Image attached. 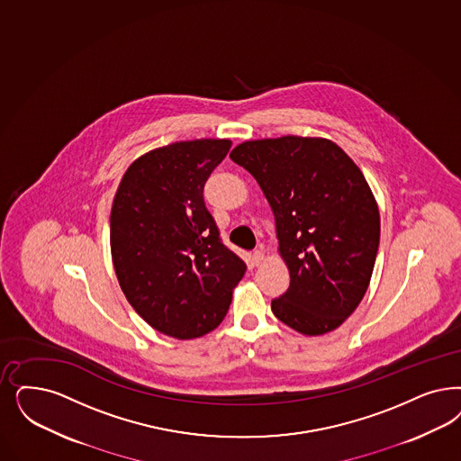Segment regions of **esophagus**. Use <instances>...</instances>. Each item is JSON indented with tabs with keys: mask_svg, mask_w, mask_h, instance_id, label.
Here are the masks:
<instances>
[{
	"mask_svg": "<svg viewBox=\"0 0 461 461\" xmlns=\"http://www.w3.org/2000/svg\"><path fill=\"white\" fill-rule=\"evenodd\" d=\"M262 262H264V252H262V249H258L252 254V266H260Z\"/></svg>",
	"mask_w": 461,
	"mask_h": 461,
	"instance_id": "obj_1",
	"label": "esophagus"
}]
</instances>
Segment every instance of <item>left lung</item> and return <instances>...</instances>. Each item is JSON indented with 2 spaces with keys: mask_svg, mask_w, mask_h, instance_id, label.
<instances>
[{
  "mask_svg": "<svg viewBox=\"0 0 461 461\" xmlns=\"http://www.w3.org/2000/svg\"><path fill=\"white\" fill-rule=\"evenodd\" d=\"M230 158L267 197L291 283L272 313L304 335L335 330L363 300L380 245V211L357 165L323 138L239 144Z\"/></svg>",
  "mask_w": 461,
  "mask_h": 461,
  "instance_id": "1",
  "label": "left lung"
}]
</instances>
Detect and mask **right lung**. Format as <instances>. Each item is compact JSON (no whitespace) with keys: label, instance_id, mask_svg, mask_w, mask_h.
I'll return each mask as SVG.
<instances>
[{"label":"right lung","instance_id":"obj_1","mask_svg":"<svg viewBox=\"0 0 461 461\" xmlns=\"http://www.w3.org/2000/svg\"><path fill=\"white\" fill-rule=\"evenodd\" d=\"M230 140L180 141L136 159L111 211L113 269L127 302L155 330L195 339L226 317L247 266L204 203Z\"/></svg>","mask_w":461,"mask_h":461}]
</instances>
